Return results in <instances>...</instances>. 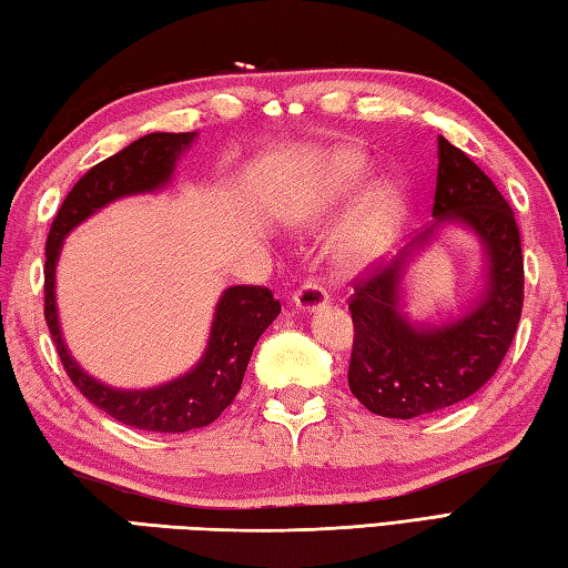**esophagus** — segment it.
<instances>
[{
    "mask_svg": "<svg viewBox=\"0 0 568 568\" xmlns=\"http://www.w3.org/2000/svg\"><path fill=\"white\" fill-rule=\"evenodd\" d=\"M294 304L304 311H316V308L328 306V294L321 284L304 282L294 292Z\"/></svg>",
    "mask_w": 568,
    "mask_h": 568,
    "instance_id": "esophagus-1",
    "label": "esophagus"
}]
</instances>
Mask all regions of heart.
Listing matches in <instances>:
<instances>
[{"mask_svg":"<svg viewBox=\"0 0 568 568\" xmlns=\"http://www.w3.org/2000/svg\"><path fill=\"white\" fill-rule=\"evenodd\" d=\"M367 164L357 154L335 156L326 179L311 189L304 201H298L294 207V220L316 223V220L331 215L335 207L353 199L367 181ZM404 215H407V203L397 186L375 189L345 225L338 240V260L345 267H361V264L377 260L395 242Z\"/></svg>","mask_w":568,"mask_h":568,"instance_id":"1","label":"heart"}]
</instances>
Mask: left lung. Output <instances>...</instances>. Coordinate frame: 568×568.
<instances>
[{
    "label": "left lung",
    "mask_w": 568,
    "mask_h": 568,
    "mask_svg": "<svg viewBox=\"0 0 568 568\" xmlns=\"http://www.w3.org/2000/svg\"><path fill=\"white\" fill-rule=\"evenodd\" d=\"M432 213L436 223L416 240H429L446 220L476 230L490 260L488 292L463 318L419 331L397 311L407 247L355 276L348 385L369 412L392 419L442 412L476 395L510 351L523 316L525 260L513 207L488 173L444 136Z\"/></svg>",
    "instance_id": "8db88e82"
}]
</instances>
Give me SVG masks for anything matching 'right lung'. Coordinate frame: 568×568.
<instances>
[{
	"instance_id": "right-lung-1",
	"label": "right lung",
	"mask_w": 568,
	"mask_h": 568,
	"mask_svg": "<svg viewBox=\"0 0 568 568\" xmlns=\"http://www.w3.org/2000/svg\"><path fill=\"white\" fill-rule=\"evenodd\" d=\"M195 132H154L136 139L122 152L100 161L65 195L45 240L43 267V316L49 323L65 375L88 402L132 429L156 434H183L213 424L242 387V377L260 335L280 316L282 304L267 286H230L213 318L211 343L193 373L169 382L164 387L144 392H118L100 385L80 369L68 355L58 331L53 274L63 237L98 207L120 195L152 191L164 186L181 149L193 142Z\"/></svg>"
}]
</instances>
